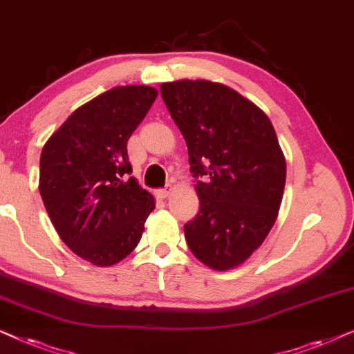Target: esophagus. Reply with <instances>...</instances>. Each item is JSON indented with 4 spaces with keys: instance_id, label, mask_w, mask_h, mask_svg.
<instances>
[{
    "instance_id": "obj_1",
    "label": "esophagus",
    "mask_w": 354,
    "mask_h": 354,
    "mask_svg": "<svg viewBox=\"0 0 354 354\" xmlns=\"http://www.w3.org/2000/svg\"><path fill=\"white\" fill-rule=\"evenodd\" d=\"M171 186H167V187H165V189H158L157 191V197H158V199H167V197L169 196V194H171Z\"/></svg>"
}]
</instances>
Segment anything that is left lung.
Segmentation results:
<instances>
[{"label": "left lung", "mask_w": 354, "mask_h": 354, "mask_svg": "<svg viewBox=\"0 0 354 354\" xmlns=\"http://www.w3.org/2000/svg\"><path fill=\"white\" fill-rule=\"evenodd\" d=\"M160 91L199 178V214L185 225L187 246L207 267L232 270L275 225L286 181L283 150L266 113L228 86L183 79Z\"/></svg>", "instance_id": "1"}]
</instances>
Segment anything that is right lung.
<instances>
[{"instance_id": "add662e5", "label": "right lung", "mask_w": 354, "mask_h": 354, "mask_svg": "<svg viewBox=\"0 0 354 354\" xmlns=\"http://www.w3.org/2000/svg\"><path fill=\"white\" fill-rule=\"evenodd\" d=\"M158 92L121 86L79 106L46 140L39 189L56 233L74 254L98 267L134 251L155 199L139 186L128 139Z\"/></svg>"}]
</instances>
